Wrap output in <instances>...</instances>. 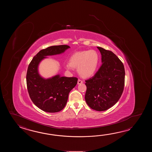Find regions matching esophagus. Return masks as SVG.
<instances>
[{"instance_id":"obj_1","label":"esophagus","mask_w":152,"mask_h":152,"mask_svg":"<svg viewBox=\"0 0 152 152\" xmlns=\"http://www.w3.org/2000/svg\"><path fill=\"white\" fill-rule=\"evenodd\" d=\"M83 81L82 80H81L80 79H79V80H77V84H78V85L83 84Z\"/></svg>"}]
</instances>
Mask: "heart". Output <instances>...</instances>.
Returning a JSON list of instances; mask_svg holds the SVG:
<instances>
[{"mask_svg":"<svg viewBox=\"0 0 152 152\" xmlns=\"http://www.w3.org/2000/svg\"><path fill=\"white\" fill-rule=\"evenodd\" d=\"M99 62V55L96 50H83L73 53L66 68L68 70H71L72 67L77 68V72L81 77H90L96 73Z\"/></svg>","mask_w":152,"mask_h":152,"instance_id":"1","label":"heart"}]
</instances>
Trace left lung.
Wrapping results in <instances>:
<instances>
[{
    "instance_id": "1",
    "label": "left lung",
    "mask_w": 152,
    "mask_h": 152,
    "mask_svg": "<svg viewBox=\"0 0 152 152\" xmlns=\"http://www.w3.org/2000/svg\"><path fill=\"white\" fill-rule=\"evenodd\" d=\"M102 63L94 77L85 81V99L91 109L103 111L113 107L120 99L124 86L125 70L123 63L113 53L97 47Z\"/></svg>"
}]
</instances>
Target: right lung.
Instances as JSON below:
<instances>
[{
  "mask_svg": "<svg viewBox=\"0 0 152 152\" xmlns=\"http://www.w3.org/2000/svg\"><path fill=\"white\" fill-rule=\"evenodd\" d=\"M69 48L67 45H53L42 49L28 66L26 84L29 96L36 107L47 113H57L65 107L69 93L76 86L77 79L60 75L45 78L39 73V65L48 58L47 56L61 54Z\"/></svg>",
  "mask_w": 152,
  "mask_h": 152,
  "instance_id": "obj_1",
  "label": "right lung"
}]
</instances>
